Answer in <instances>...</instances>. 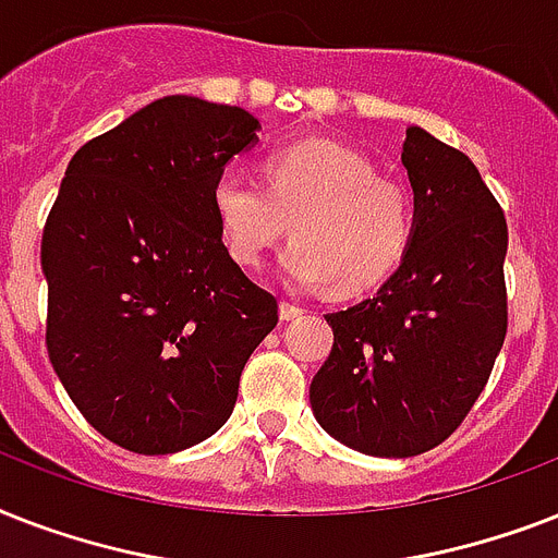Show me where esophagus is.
Instances as JSON below:
<instances>
[{
	"instance_id": "obj_1",
	"label": "esophagus",
	"mask_w": 558,
	"mask_h": 558,
	"mask_svg": "<svg viewBox=\"0 0 558 558\" xmlns=\"http://www.w3.org/2000/svg\"><path fill=\"white\" fill-rule=\"evenodd\" d=\"M279 314H282V319H296V316H302V307L293 305V302L282 300V305H279Z\"/></svg>"
}]
</instances>
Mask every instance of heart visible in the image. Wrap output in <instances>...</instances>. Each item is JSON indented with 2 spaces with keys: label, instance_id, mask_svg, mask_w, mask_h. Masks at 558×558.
<instances>
[{
  "label": "heart",
  "instance_id": "obj_1",
  "mask_svg": "<svg viewBox=\"0 0 558 558\" xmlns=\"http://www.w3.org/2000/svg\"><path fill=\"white\" fill-rule=\"evenodd\" d=\"M265 186L221 175L213 209L230 256L258 267L291 225L282 279L291 288L360 293L400 265L414 235V195L372 158L333 141H296L262 160Z\"/></svg>",
  "mask_w": 558,
  "mask_h": 558
}]
</instances>
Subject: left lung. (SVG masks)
I'll use <instances>...</instances> for the list:
<instances>
[{
    "label": "left lung",
    "mask_w": 558,
    "mask_h": 558,
    "mask_svg": "<svg viewBox=\"0 0 558 558\" xmlns=\"http://www.w3.org/2000/svg\"><path fill=\"white\" fill-rule=\"evenodd\" d=\"M414 235L380 291L325 314L333 349L311 380L331 438L380 458L429 452L487 386L507 337V218L456 146L405 129Z\"/></svg>",
    "instance_id": "1"
}]
</instances>
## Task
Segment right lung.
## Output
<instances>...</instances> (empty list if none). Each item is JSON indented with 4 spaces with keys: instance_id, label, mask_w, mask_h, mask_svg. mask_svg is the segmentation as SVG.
Listing matches in <instances>:
<instances>
[{
    "instance_id": "add662e5",
    "label": "right lung",
    "mask_w": 558,
    "mask_h": 558,
    "mask_svg": "<svg viewBox=\"0 0 558 558\" xmlns=\"http://www.w3.org/2000/svg\"><path fill=\"white\" fill-rule=\"evenodd\" d=\"M256 129L239 106L149 102L80 146L48 213V356L80 414L129 452L169 456L221 429L279 323L213 209Z\"/></svg>"
}]
</instances>
